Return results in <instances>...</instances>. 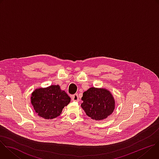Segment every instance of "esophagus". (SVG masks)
Returning <instances> with one entry per match:
<instances>
[{
  "label": "esophagus",
  "instance_id": "1",
  "mask_svg": "<svg viewBox=\"0 0 159 159\" xmlns=\"http://www.w3.org/2000/svg\"><path fill=\"white\" fill-rule=\"evenodd\" d=\"M71 98H72V101H79V96H78V94H74L71 96Z\"/></svg>",
  "mask_w": 159,
  "mask_h": 159
}]
</instances>
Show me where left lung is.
<instances>
[{
	"label": "left lung",
	"mask_w": 159,
	"mask_h": 159,
	"mask_svg": "<svg viewBox=\"0 0 159 159\" xmlns=\"http://www.w3.org/2000/svg\"><path fill=\"white\" fill-rule=\"evenodd\" d=\"M81 107L86 115L95 120H102L115 109V100L106 89L90 87L83 93Z\"/></svg>",
	"instance_id": "1"
}]
</instances>
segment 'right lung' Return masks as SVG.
I'll list each match as a JSON object with an SVG mask.
<instances>
[{
  "instance_id": "obj_1",
  "label": "right lung",
  "mask_w": 159,
  "mask_h": 159,
  "mask_svg": "<svg viewBox=\"0 0 159 159\" xmlns=\"http://www.w3.org/2000/svg\"><path fill=\"white\" fill-rule=\"evenodd\" d=\"M31 99L38 115L47 120L60 116L63 108L70 102V98L58 85L36 89Z\"/></svg>"
}]
</instances>
